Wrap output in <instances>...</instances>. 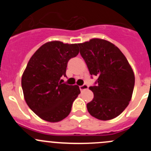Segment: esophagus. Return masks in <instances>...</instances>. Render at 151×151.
<instances>
[{"label":"esophagus","mask_w":151,"mask_h":151,"mask_svg":"<svg viewBox=\"0 0 151 151\" xmlns=\"http://www.w3.org/2000/svg\"><path fill=\"white\" fill-rule=\"evenodd\" d=\"M79 88L80 90H81V91H85L86 90V89L88 88V85L87 84H84V85L79 86Z\"/></svg>","instance_id":"esophagus-1"}]
</instances>
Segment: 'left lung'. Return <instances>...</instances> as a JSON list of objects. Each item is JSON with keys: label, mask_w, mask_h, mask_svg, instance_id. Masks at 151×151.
Returning <instances> with one entry per match:
<instances>
[{"label": "left lung", "mask_w": 151, "mask_h": 151, "mask_svg": "<svg viewBox=\"0 0 151 151\" xmlns=\"http://www.w3.org/2000/svg\"><path fill=\"white\" fill-rule=\"evenodd\" d=\"M78 45L91 78H97L95 85L89 88L94 98L87 104L88 111L100 120L116 118L132 98L134 86L132 69L121 50L110 41L93 38Z\"/></svg>", "instance_id": "8db88e82"}]
</instances>
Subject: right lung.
I'll use <instances>...</instances> for the list:
<instances>
[{
  "label": "right lung",
  "mask_w": 151,
  "mask_h": 151,
  "mask_svg": "<svg viewBox=\"0 0 151 151\" xmlns=\"http://www.w3.org/2000/svg\"><path fill=\"white\" fill-rule=\"evenodd\" d=\"M78 44L50 41L40 47L29 60L22 76L26 104L44 120L57 122L66 118L80 94L77 85L63 83L68 61L78 55Z\"/></svg>",
  "instance_id": "1"
}]
</instances>
